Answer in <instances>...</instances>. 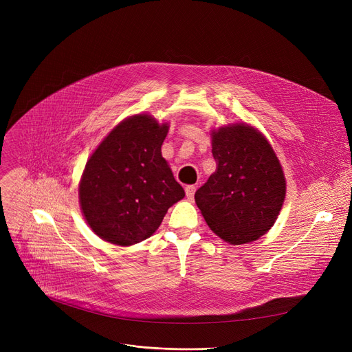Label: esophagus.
<instances>
[{
    "label": "esophagus",
    "instance_id": "1",
    "mask_svg": "<svg viewBox=\"0 0 352 352\" xmlns=\"http://www.w3.org/2000/svg\"><path fill=\"white\" fill-rule=\"evenodd\" d=\"M195 186H187L186 187V194H187V198L188 199H192L194 198V194H195Z\"/></svg>",
    "mask_w": 352,
    "mask_h": 352
}]
</instances>
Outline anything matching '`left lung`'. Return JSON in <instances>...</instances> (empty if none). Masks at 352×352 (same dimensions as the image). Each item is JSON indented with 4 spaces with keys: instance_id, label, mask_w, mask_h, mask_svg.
Masks as SVG:
<instances>
[{
    "instance_id": "1",
    "label": "left lung",
    "mask_w": 352,
    "mask_h": 352,
    "mask_svg": "<svg viewBox=\"0 0 352 352\" xmlns=\"http://www.w3.org/2000/svg\"><path fill=\"white\" fill-rule=\"evenodd\" d=\"M217 170L195 192L208 227L232 245L256 241L278 218L287 192L281 162L260 129L234 122L211 131Z\"/></svg>"
}]
</instances>
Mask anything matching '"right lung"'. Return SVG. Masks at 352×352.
<instances>
[{
  "instance_id": "right-lung-1",
  "label": "right lung",
  "mask_w": 352,
  "mask_h": 352,
  "mask_svg": "<svg viewBox=\"0 0 352 352\" xmlns=\"http://www.w3.org/2000/svg\"><path fill=\"white\" fill-rule=\"evenodd\" d=\"M170 124L135 114L117 124L88 158L78 198L87 224L104 241L129 247L151 236L186 197L161 145Z\"/></svg>"
}]
</instances>
